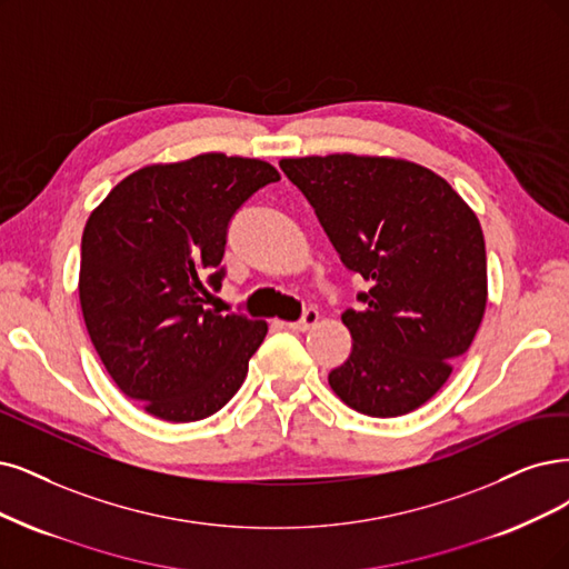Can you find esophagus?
Listing matches in <instances>:
<instances>
[{
	"label": "esophagus",
	"instance_id": "esophagus-1",
	"mask_svg": "<svg viewBox=\"0 0 569 569\" xmlns=\"http://www.w3.org/2000/svg\"><path fill=\"white\" fill-rule=\"evenodd\" d=\"M317 323H319V311H317V309H307L305 317H302L300 321H290V323H286V326H288V330L305 332V330L313 328Z\"/></svg>",
	"mask_w": 569,
	"mask_h": 569
}]
</instances>
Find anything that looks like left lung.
<instances>
[{
    "label": "left lung",
    "mask_w": 569,
    "mask_h": 569,
    "mask_svg": "<svg viewBox=\"0 0 569 569\" xmlns=\"http://www.w3.org/2000/svg\"><path fill=\"white\" fill-rule=\"evenodd\" d=\"M317 210L345 267L370 290L347 309L353 349L328 375L356 412L398 417L448 382L488 305L482 229L469 203L429 168L396 157L281 159Z\"/></svg>",
    "instance_id": "1"
}]
</instances>
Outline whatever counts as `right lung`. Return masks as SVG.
Instances as JSON below:
<instances>
[{"instance_id":"1","label":"right lung","mask_w":569,"mask_h":569,"mask_svg":"<svg viewBox=\"0 0 569 569\" xmlns=\"http://www.w3.org/2000/svg\"><path fill=\"white\" fill-rule=\"evenodd\" d=\"M262 159L206 152L126 176L87 220L79 302L114 385L163 422H199L246 380L267 323L203 309L222 281L227 224L260 187Z\"/></svg>"}]
</instances>
